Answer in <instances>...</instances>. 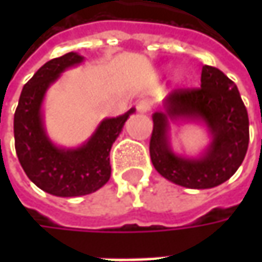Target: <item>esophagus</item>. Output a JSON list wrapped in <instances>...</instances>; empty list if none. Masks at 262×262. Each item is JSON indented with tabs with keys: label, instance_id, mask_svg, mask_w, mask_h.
<instances>
[{
	"label": "esophagus",
	"instance_id": "obj_1",
	"mask_svg": "<svg viewBox=\"0 0 262 262\" xmlns=\"http://www.w3.org/2000/svg\"><path fill=\"white\" fill-rule=\"evenodd\" d=\"M150 107H151V103L148 100H140L137 103V112L138 114H147L150 111Z\"/></svg>",
	"mask_w": 262,
	"mask_h": 262
}]
</instances>
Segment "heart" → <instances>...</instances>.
Here are the masks:
<instances>
[{"label":"heart","instance_id":"b5f03b06","mask_svg":"<svg viewBox=\"0 0 262 262\" xmlns=\"http://www.w3.org/2000/svg\"><path fill=\"white\" fill-rule=\"evenodd\" d=\"M184 77H185V74H184L182 71H181V73H178V78H179V80H182Z\"/></svg>","mask_w":262,"mask_h":262}]
</instances>
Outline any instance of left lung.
Listing matches in <instances>:
<instances>
[{
  "instance_id": "8db88e82",
  "label": "left lung",
  "mask_w": 262,
  "mask_h": 262,
  "mask_svg": "<svg viewBox=\"0 0 262 262\" xmlns=\"http://www.w3.org/2000/svg\"><path fill=\"white\" fill-rule=\"evenodd\" d=\"M150 157L172 184L208 189L226 182L242 165L249 143V119L236 84L219 68L204 66L201 89L173 92L153 114ZM204 126L210 141L195 157L171 146V125Z\"/></svg>"
}]
</instances>
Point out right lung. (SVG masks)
<instances>
[{
  "instance_id": "1",
  "label": "right lung",
  "mask_w": 262,
  "mask_h": 262,
  "mask_svg": "<svg viewBox=\"0 0 262 262\" xmlns=\"http://www.w3.org/2000/svg\"><path fill=\"white\" fill-rule=\"evenodd\" d=\"M84 56L68 52L40 67L23 87L14 114L15 153L27 178L55 196H81L100 189L111 178L109 153L129 115L103 118L93 134L77 147L58 146L46 131L45 96L61 74L80 66Z\"/></svg>"
}]
</instances>
